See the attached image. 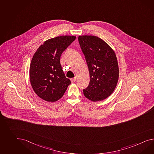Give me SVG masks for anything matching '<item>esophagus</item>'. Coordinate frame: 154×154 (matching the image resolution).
Instances as JSON below:
<instances>
[{
	"label": "esophagus",
	"instance_id": "obj_1",
	"mask_svg": "<svg viewBox=\"0 0 154 154\" xmlns=\"http://www.w3.org/2000/svg\"><path fill=\"white\" fill-rule=\"evenodd\" d=\"M70 80H71V83H75V81H76V78H71V79H70Z\"/></svg>",
	"mask_w": 154,
	"mask_h": 154
}]
</instances>
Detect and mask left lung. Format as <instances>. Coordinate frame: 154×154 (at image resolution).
<instances>
[{
	"mask_svg": "<svg viewBox=\"0 0 154 154\" xmlns=\"http://www.w3.org/2000/svg\"><path fill=\"white\" fill-rule=\"evenodd\" d=\"M79 44L85 57L90 83L83 90L84 96L93 102L108 98L113 93L119 78V67L114 50L95 35H79Z\"/></svg>",
	"mask_w": 154,
	"mask_h": 154,
	"instance_id": "obj_1",
	"label": "left lung"
}]
</instances>
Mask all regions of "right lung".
Masks as SVG:
<instances>
[{"mask_svg": "<svg viewBox=\"0 0 154 154\" xmlns=\"http://www.w3.org/2000/svg\"><path fill=\"white\" fill-rule=\"evenodd\" d=\"M74 35H60L45 41L33 56L29 67L32 87L40 98L55 102L63 97L71 84L60 64L63 51L75 40Z\"/></svg>", "mask_w": 154, "mask_h": 154, "instance_id": "obj_1", "label": "right lung"}]
</instances>
